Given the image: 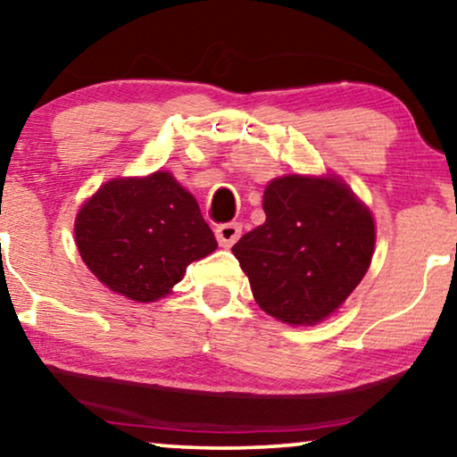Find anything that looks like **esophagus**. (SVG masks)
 <instances>
[{
  "label": "esophagus",
  "mask_w": 457,
  "mask_h": 457,
  "mask_svg": "<svg viewBox=\"0 0 457 457\" xmlns=\"http://www.w3.org/2000/svg\"><path fill=\"white\" fill-rule=\"evenodd\" d=\"M240 234H242V225L236 221L217 225V229H215L219 246H223V248H232L234 242L240 238Z\"/></svg>",
  "instance_id": "esophagus-1"
}]
</instances>
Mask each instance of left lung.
I'll return each mask as SVG.
<instances>
[{
    "mask_svg": "<svg viewBox=\"0 0 457 457\" xmlns=\"http://www.w3.org/2000/svg\"><path fill=\"white\" fill-rule=\"evenodd\" d=\"M263 211L265 223L232 246L254 301L284 324H318L372 263V212L343 179L296 173L270 181Z\"/></svg>",
    "mask_w": 457,
    "mask_h": 457,
    "instance_id": "left-lung-1",
    "label": "left lung"
}]
</instances>
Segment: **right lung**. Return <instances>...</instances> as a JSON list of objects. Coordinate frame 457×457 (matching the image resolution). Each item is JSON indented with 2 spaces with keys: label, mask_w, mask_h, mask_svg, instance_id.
Instances as JSON below:
<instances>
[{
  "label": "right lung",
  "mask_w": 457,
  "mask_h": 457,
  "mask_svg": "<svg viewBox=\"0 0 457 457\" xmlns=\"http://www.w3.org/2000/svg\"><path fill=\"white\" fill-rule=\"evenodd\" d=\"M75 240L87 270L137 303L167 296L217 248L196 198L167 171L106 181L77 212Z\"/></svg>",
  "instance_id": "obj_1"
}]
</instances>
